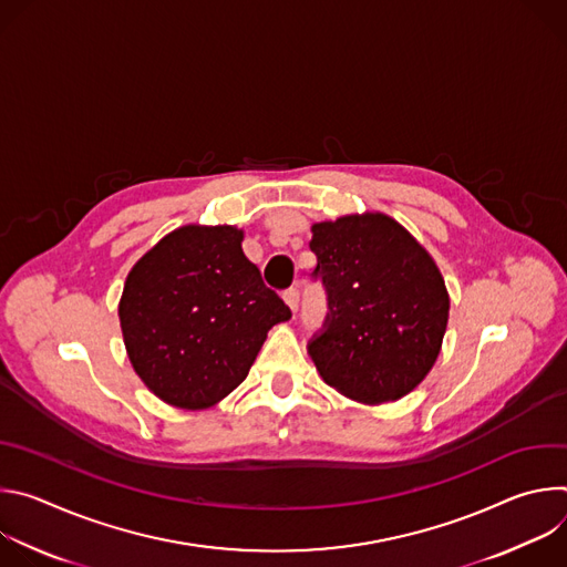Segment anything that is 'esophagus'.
<instances>
[{
    "label": "esophagus",
    "instance_id": "esophagus-1",
    "mask_svg": "<svg viewBox=\"0 0 567 567\" xmlns=\"http://www.w3.org/2000/svg\"><path fill=\"white\" fill-rule=\"evenodd\" d=\"M282 298H285V302L289 305V309H291V311H296V309H298V302H300V291H298L296 287L287 289V291L282 293Z\"/></svg>",
    "mask_w": 567,
    "mask_h": 567
}]
</instances>
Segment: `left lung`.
<instances>
[{
	"mask_svg": "<svg viewBox=\"0 0 567 567\" xmlns=\"http://www.w3.org/2000/svg\"><path fill=\"white\" fill-rule=\"evenodd\" d=\"M309 247L332 309L309 343L322 381L365 406L413 392L435 365L449 322L433 256L396 219L370 210L313 221Z\"/></svg>",
	"mask_w": 567,
	"mask_h": 567,
	"instance_id": "left-lung-1",
	"label": "left lung"
}]
</instances>
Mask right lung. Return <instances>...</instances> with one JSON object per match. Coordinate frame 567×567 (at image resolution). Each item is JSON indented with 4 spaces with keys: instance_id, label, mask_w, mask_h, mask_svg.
<instances>
[{
    "instance_id": "right-lung-1",
    "label": "right lung",
    "mask_w": 567,
    "mask_h": 567,
    "mask_svg": "<svg viewBox=\"0 0 567 567\" xmlns=\"http://www.w3.org/2000/svg\"><path fill=\"white\" fill-rule=\"evenodd\" d=\"M241 239L230 224H186L125 278L118 318L130 363L168 406H215L247 379L269 330L291 318Z\"/></svg>"
}]
</instances>
